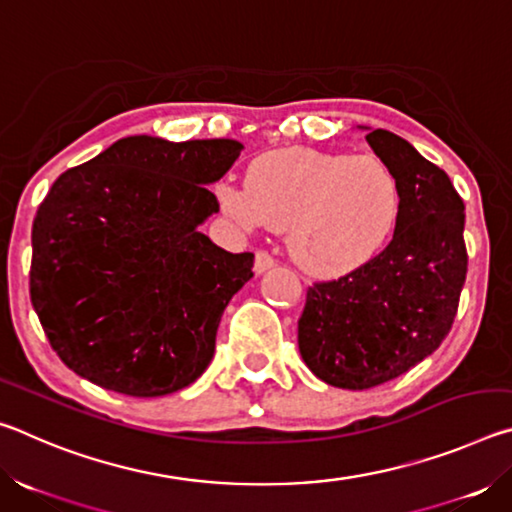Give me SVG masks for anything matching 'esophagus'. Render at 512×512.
I'll return each mask as SVG.
<instances>
[{
    "mask_svg": "<svg viewBox=\"0 0 512 512\" xmlns=\"http://www.w3.org/2000/svg\"><path fill=\"white\" fill-rule=\"evenodd\" d=\"M275 266V257L271 253H266V250H257L255 255V273L262 275L266 271H271Z\"/></svg>",
    "mask_w": 512,
    "mask_h": 512,
    "instance_id": "34e87169",
    "label": "esophagus"
}]
</instances>
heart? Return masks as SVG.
Segmentation results:
<instances>
[{"instance_id": "heart-1", "label": "heart", "mask_w": 512, "mask_h": 512, "mask_svg": "<svg viewBox=\"0 0 512 512\" xmlns=\"http://www.w3.org/2000/svg\"><path fill=\"white\" fill-rule=\"evenodd\" d=\"M219 201L244 225L287 230L296 264L311 275H345L393 237L402 212L395 171L372 153L280 149L250 162L246 187H219Z\"/></svg>"}]
</instances>
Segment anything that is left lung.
I'll list each match as a JSON object with an SVG mask.
<instances>
[{
  "label": "left lung",
  "mask_w": 512,
  "mask_h": 512,
  "mask_svg": "<svg viewBox=\"0 0 512 512\" xmlns=\"http://www.w3.org/2000/svg\"><path fill=\"white\" fill-rule=\"evenodd\" d=\"M366 140L400 180V221L377 257L309 287L298 320L302 361L348 391L386 384L438 350L467 273L465 205L447 173L391 131Z\"/></svg>",
  "instance_id": "left-lung-1"
}]
</instances>
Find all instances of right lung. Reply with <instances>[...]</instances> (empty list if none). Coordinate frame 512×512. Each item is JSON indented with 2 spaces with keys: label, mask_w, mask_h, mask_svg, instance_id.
<instances>
[{
  "label": "right lung",
  "mask_w": 512,
  "mask_h": 512,
  "mask_svg": "<svg viewBox=\"0 0 512 512\" xmlns=\"http://www.w3.org/2000/svg\"><path fill=\"white\" fill-rule=\"evenodd\" d=\"M244 144L124 137L67 169L33 221L31 302L69 370L131 397L176 393L203 375L253 253L198 232Z\"/></svg>",
  "instance_id": "1"
}]
</instances>
